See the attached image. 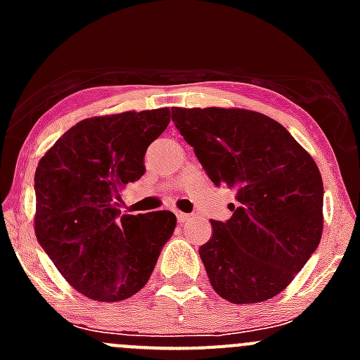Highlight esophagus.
I'll list each match as a JSON object with an SVG mask.
<instances>
[{
  "label": "esophagus",
  "instance_id": "1",
  "mask_svg": "<svg viewBox=\"0 0 360 360\" xmlns=\"http://www.w3.org/2000/svg\"><path fill=\"white\" fill-rule=\"evenodd\" d=\"M176 217H177V223H179V224H184V223H186L188 219H190V214H184V212H179V210H177V212H176Z\"/></svg>",
  "mask_w": 360,
  "mask_h": 360
}]
</instances>
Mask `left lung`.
<instances>
[{
  "label": "left lung",
  "instance_id": "1",
  "mask_svg": "<svg viewBox=\"0 0 360 360\" xmlns=\"http://www.w3.org/2000/svg\"><path fill=\"white\" fill-rule=\"evenodd\" d=\"M172 122L216 186L237 191L233 216L210 221L200 250L212 289L235 304L284 291L319 248L324 184L285 127L240 108H172Z\"/></svg>",
  "mask_w": 360,
  "mask_h": 360
}]
</instances>
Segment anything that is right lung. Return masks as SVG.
<instances>
[{"label":"right lung","instance_id":"right-lung-1","mask_svg":"<svg viewBox=\"0 0 360 360\" xmlns=\"http://www.w3.org/2000/svg\"><path fill=\"white\" fill-rule=\"evenodd\" d=\"M169 108L82 120L36 167L34 233L83 296L116 303L146 285L176 216H120V193L144 174L148 146L167 129Z\"/></svg>","mask_w":360,"mask_h":360}]
</instances>
